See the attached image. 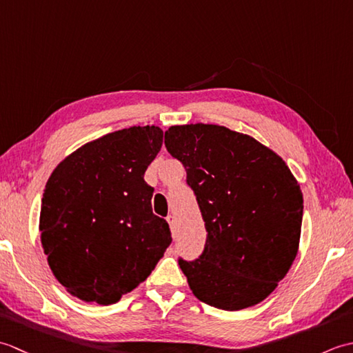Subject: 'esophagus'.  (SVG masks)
I'll use <instances>...</instances> for the list:
<instances>
[{"label": "esophagus", "mask_w": 353, "mask_h": 353, "mask_svg": "<svg viewBox=\"0 0 353 353\" xmlns=\"http://www.w3.org/2000/svg\"><path fill=\"white\" fill-rule=\"evenodd\" d=\"M167 221H168V224H170V229H171V232H172V235H174V226H176V219H174V215L170 214V215L167 216Z\"/></svg>", "instance_id": "obj_1"}]
</instances>
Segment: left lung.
Returning <instances> with one entry per match:
<instances>
[{"instance_id":"left-lung-1","label":"left lung","mask_w":353,"mask_h":353,"mask_svg":"<svg viewBox=\"0 0 353 353\" xmlns=\"http://www.w3.org/2000/svg\"><path fill=\"white\" fill-rule=\"evenodd\" d=\"M165 147L186 170L206 228L194 261L179 258L199 301L238 311L264 301L294 261L303 196L282 157L215 124L172 125Z\"/></svg>"}]
</instances>
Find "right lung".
I'll return each instance as SVG.
<instances>
[{"label":"right lung","mask_w":353,"mask_h":353,"mask_svg":"<svg viewBox=\"0 0 353 353\" xmlns=\"http://www.w3.org/2000/svg\"><path fill=\"white\" fill-rule=\"evenodd\" d=\"M156 125L130 127L85 144L45 185L41 241L66 291L110 305L144 282L171 244L168 223L153 214L145 170L162 147Z\"/></svg>","instance_id":"add662e5"}]
</instances>
